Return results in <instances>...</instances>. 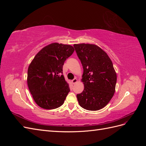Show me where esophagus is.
Returning <instances> with one entry per match:
<instances>
[{
  "label": "esophagus",
  "instance_id": "34e87169",
  "mask_svg": "<svg viewBox=\"0 0 146 146\" xmlns=\"http://www.w3.org/2000/svg\"><path fill=\"white\" fill-rule=\"evenodd\" d=\"M77 79L76 78H74L73 80H72V83H73V84H75L76 83H77Z\"/></svg>",
  "mask_w": 146,
  "mask_h": 146
}]
</instances>
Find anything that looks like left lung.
<instances>
[{
	"label": "left lung",
	"instance_id": "obj_1",
	"mask_svg": "<svg viewBox=\"0 0 146 146\" xmlns=\"http://www.w3.org/2000/svg\"><path fill=\"white\" fill-rule=\"evenodd\" d=\"M74 47L83 69L84 90L77 95L79 105L90 111L103 108L115 92L117 76L112 61L96 45L83 43Z\"/></svg>",
	"mask_w": 146,
	"mask_h": 146
}]
</instances>
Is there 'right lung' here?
<instances>
[{"label": "right lung", "mask_w": 146, "mask_h": 146, "mask_svg": "<svg viewBox=\"0 0 146 146\" xmlns=\"http://www.w3.org/2000/svg\"><path fill=\"white\" fill-rule=\"evenodd\" d=\"M74 52L70 45L52 43L39 51L30 64L27 84L36 104L44 109L60 107L70 91L63 66Z\"/></svg>", "instance_id": "add662e5"}]
</instances>
